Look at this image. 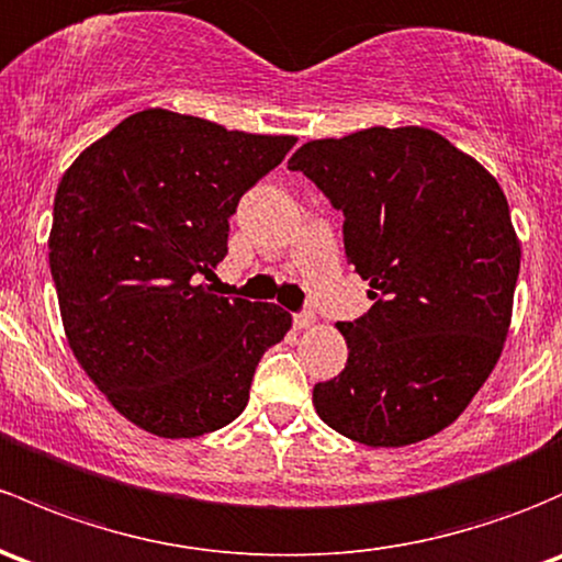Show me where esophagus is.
Here are the masks:
<instances>
[{
    "label": "esophagus",
    "mask_w": 562,
    "mask_h": 562,
    "mask_svg": "<svg viewBox=\"0 0 562 562\" xmlns=\"http://www.w3.org/2000/svg\"><path fill=\"white\" fill-rule=\"evenodd\" d=\"M293 326L299 330H306L315 326V312H299V315H293Z\"/></svg>",
    "instance_id": "obj_1"
}]
</instances>
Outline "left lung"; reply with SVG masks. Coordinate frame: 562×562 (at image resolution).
I'll return each mask as SVG.
<instances>
[{
    "mask_svg": "<svg viewBox=\"0 0 562 562\" xmlns=\"http://www.w3.org/2000/svg\"><path fill=\"white\" fill-rule=\"evenodd\" d=\"M288 169L341 210L347 263L374 301L336 326L350 356L312 390L317 415L366 447L430 439L471 404L509 334L519 239L498 180L423 126L312 139Z\"/></svg>",
    "mask_w": 562,
    "mask_h": 562,
    "instance_id": "left-lung-1",
    "label": "left lung"
}]
</instances>
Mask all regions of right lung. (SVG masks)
I'll list each match as a JSON object with an SVG mask.
<instances>
[{"label": "right lung", "mask_w": 562, "mask_h": 562, "mask_svg": "<svg viewBox=\"0 0 562 562\" xmlns=\"http://www.w3.org/2000/svg\"><path fill=\"white\" fill-rule=\"evenodd\" d=\"M296 137L142 110L75 158L53 202L50 274L69 347L126 420L196 439L247 406L291 328L277 304L217 296L228 217Z\"/></svg>", "instance_id": "1"}]
</instances>
